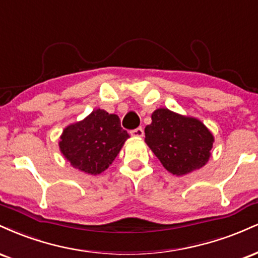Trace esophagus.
I'll use <instances>...</instances> for the list:
<instances>
[{
	"instance_id": "1",
	"label": "esophagus",
	"mask_w": 258,
	"mask_h": 258,
	"mask_svg": "<svg viewBox=\"0 0 258 258\" xmlns=\"http://www.w3.org/2000/svg\"><path fill=\"white\" fill-rule=\"evenodd\" d=\"M130 135L134 136V138H142V136H144V129L138 128V129L132 130V132H130Z\"/></svg>"
}]
</instances>
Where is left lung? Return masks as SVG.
Segmentation results:
<instances>
[{"label": "left lung", "instance_id": "8db88e82", "mask_svg": "<svg viewBox=\"0 0 258 258\" xmlns=\"http://www.w3.org/2000/svg\"><path fill=\"white\" fill-rule=\"evenodd\" d=\"M151 118L145 142L169 172L182 176L209 162L215 139L202 120L168 108H157Z\"/></svg>", "mask_w": 258, "mask_h": 258}]
</instances>
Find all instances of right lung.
Segmentation results:
<instances>
[{"mask_svg":"<svg viewBox=\"0 0 258 258\" xmlns=\"http://www.w3.org/2000/svg\"><path fill=\"white\" fill-rule=\"evenodd\" d=\"M128 138L117 114L96 108L62 130L59 148L75 169L99 175L113 163Z\"/></svg>","mask_w":258,"mask_h":258,"instance_id":"1","label":"right lung"}]
</instances>
